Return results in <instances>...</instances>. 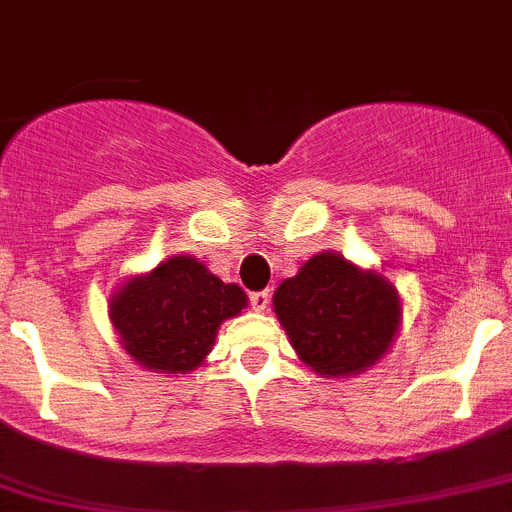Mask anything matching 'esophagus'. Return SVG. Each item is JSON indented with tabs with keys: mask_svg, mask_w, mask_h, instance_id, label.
Returning a JSON list of instances; mask_svg holds the SVG:
<instances>
[{
	"mask_svg": "<svg viewBox=\"0 0 512 512\" xmlns=\"http://www.w3.org/2000/svg\"><path fill=\"white\" fill-rule=\"evenodd\" d=\"M250 305L257 313H265L267 305H270V290H260V293L250 295Z\"/></svg>",
	"mask_w": 512,
	"mask_h": 512,
	"instance_id": "1",
	"label": "esophagus"
}]
</instances>
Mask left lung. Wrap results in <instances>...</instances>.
Instances as JSON below:
<instances>
[{"label": "left lung", "mask_w": 512, "mask_h": 512, "mask_svg": "<svg viewBox=\"0 0 512 512\" xmlns=\"http://www.w3.org/2000/svg\"><path fill=\"white\" fill-rule=\"evenodd\" d=\"M275 315L295 353L321 376H356L394 343L401 300L374 270H361L338 252H318L280 283Z\"/></svg>", "instance_id": "obj_1"}]
</instances>
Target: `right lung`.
<instances>
[{"label": "right lung", "mask_w": 512, "mask_h": 512, "mask_svg": "<svg viewBox=\"0 0 512 512\" xmlns=\"http://www.w3.org/2000/svg\"><path fill=\"white\" fill-rule=\"evenodd\" d=\"M247 308V295L194 257L174 255L113 293L108 315L123 348L156 374H186L212 351L219 326Z\"/></svg>", "instance_id": "obj_1"}]
</instances>
